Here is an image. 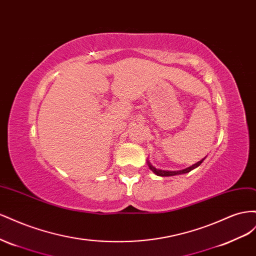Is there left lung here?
Segmentation results:
<instances>
[{
    "instance_id": "left-lung-1",
    "label": "left lung",
    "mask_w": 256,
    "mask_h": 256,
    "mask_svg": "<svg viewBox=\"0 0 256 256\" xmlns=\"http://www.w3.org/2000/svg\"><path fill=\"white\" fill-rule=\"evenodd\" d=\"M204 160H205V158H204L202 160H200V162H197V163L193 164L192 166L188 167V168L181 170H158V168H156V167H154V166H153V165L150 163L149 160H147V164H148V166H149V168L152 170V172L156 174V176H160V177H170V176H177V174H182L190 172L191 170L197 168V167H198V166L202 163Z\"/></svg>"
}]
</instances>
